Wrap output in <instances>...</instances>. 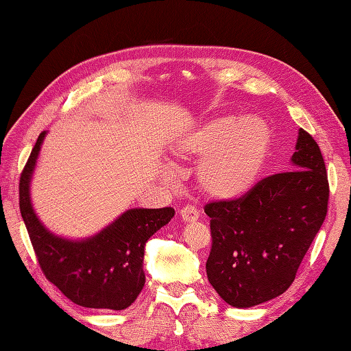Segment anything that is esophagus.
I'll return each instance as SVG.
<instances>
[{"mask_svg": "<svg viewBox=\"0 0 351 351\" xmlns=\"http://www.w3.org/2000/svg\"><path fill=\"white\" fill-rule=\"evenodd\" d=\"M181 217L185 221H196L199 219V211L195 205H185L181 208Z\"/></svg>", "mask_w": 351, "mask_h": 351, "instance_id": "esophagus-1", "label": "esophagus"}]
</instances>
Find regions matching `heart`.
I'll list each match as a JSON object with an SVG mask.
<instances>
[{
  "label": "heart",
  "mask_w": 351,
  "mask_h": 351,
  "mask_svg": "<svg viewBox=\"0 0 351 351\" xmlns=\"http://www.w3.org/2000/svg\"><path fill=\"white\" fill-rule=\"evenodd\" d=\"M271 147V130L264 119L214 117L178 141L180 160L200 161L197 180L210 197L240 199L253 189Z\"/></svg>",
  "instance_id": "1"
}]
</instances>
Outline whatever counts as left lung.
<instances>
[{
	"mask_svg": "<svg viewBox=\"0 0 351 351\" xmlns=\"http://www.w3.org/2000/svg\"><path fill=\"white\" fill-rule=\"evenodd\" d=\"M291 161L293 170L264 178L243 197L204 208L213 238L206 276L230 306L250 308L285 293L326 219L324 158L302 128Z\"/></svg>",
	"mask_w": 351,
	"mask_h": 351,
	"instance_id": "left-lung-1",
	"label": "left lung"
}]
</instances>
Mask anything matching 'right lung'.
<instances>
[{"mask_svg":"<svg viewBox=\"0 0 351 351\" xmlns=\"http://www.w3.org/2000/svg\"><path fill=\"white\" fill-rule=\"evenodd\" d=\"M47 132H40L19 178V210L45 278L73 303L93 309L122 311L145 287V244L175 215L171 206L130 210L83 241L52 235L29 202V178Z\"/></svg>","mask_w":351,"mask_h":351,"instance_id":"add662e5","label":"right lung"}]
</instances>
